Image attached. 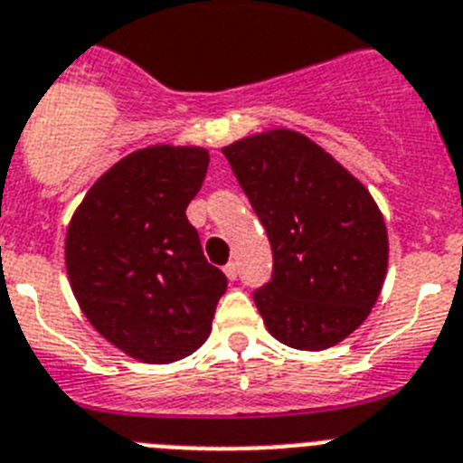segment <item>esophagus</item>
Masks as SVG:
<instances>
[{
    "label": "esophagus",
    "mask_w": 463,
    "mask_h": 463,
    "mask_svg": "<svg viewBox=\"0 0 463 463\" xmlns=\"http://www.w3.org/2000/svg\"><path fill=\"white\" fill-rule=\"evenodd\" d=\"M224 274H227L229 280H236V276H239V262H229L224 267Z\"/></svg>",
    "instance_id": "1"
}]
</instances>
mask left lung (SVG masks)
<instances>
[{"label":"left lung","instance_id":"1","mask_svg":"<svg viewBox=\"0 0 463 463\" xmlns=\"http://www.w3.org/2000/svg\"><path fill=\"white\" fill-rule=\"evenodd\" d=\"M222 154L274 252L269 283L252 292L267 330L292 349L342 342L377 302L389 262L370 192L295 130L243 137Z\"/></svg>","mask_w":463,"mask_h":463}]
</instances>
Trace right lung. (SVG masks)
<instances>
[{
  "label": "right lung",
  "instance_id": "obj_1",
  "mask_svg": "<svg viewBox=\"0 0 463 463\" xmlns=\"http://www.w3.org/2000/svg\"><path fill=\"white\" fill-rule=\"evenodd\" d=\"M208 161L201 147L137 149L89 189L67 229L65 264L79 307L137 361L194 354L227 290L184 213Z\"/></svg>",
  "mask_w": 463,
  "mask_h": 463
}]
</instances>
